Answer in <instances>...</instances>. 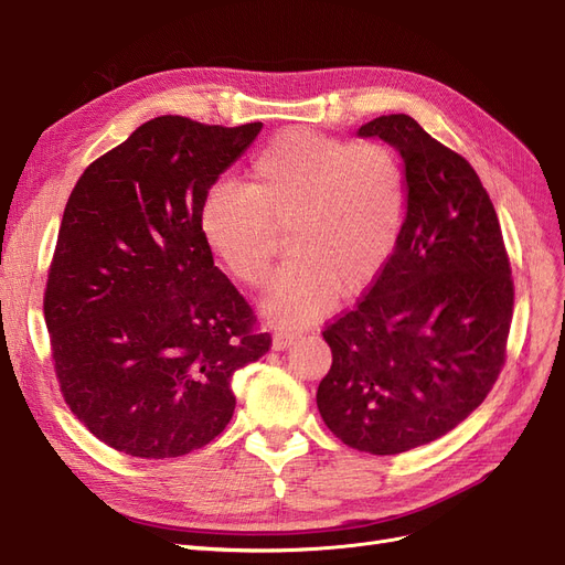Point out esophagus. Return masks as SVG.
Segmentation results:
<instances>
[{
    "mask_svg": "<svg viewBox=\"0 0 565 565\" xmlns=\"http://www.w3.org/2000/svg\"><path fill=\"white\" fill-rule=\"evenodd\" d=\"M297 339V332H289V330H280L273 334V349L280 351V349H287L292 341Z\"/></svg>",
    "mask_w": 565,
    "mask_h": 565,
    "instance_id": "esophagus-1",
    "label": "esophagus"
}]
</instances>
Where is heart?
<instances>
[{
	"mask_svg": "<svg viewBox=\"0 0 565 565\" xmlns=\"http://www.w3.org/2000/svg\"><path fill=\"white\" fill-rule=\"evenodd\" d=\"M405 210V167L388 143L292 127L254 152L245 185L218 183L204 195L200 233L216 264L256 289L285 231L289 259L264 311L301 324L328 313L339 292L361 295L382 276Z\"/></svg>",
	"mask_w": 565,
	"mask_h": 565,
	"instance_id": "obj_1",
	"label": "heart"
}]
</instances>
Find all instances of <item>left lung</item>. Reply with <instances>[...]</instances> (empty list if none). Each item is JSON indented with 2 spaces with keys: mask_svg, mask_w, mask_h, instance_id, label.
<instances>
[{
  "mask_svg": "<svg viewBox=\"0 0 565 565\" xmlns=\"http://www.w3.org/2000/svg\"><path fill=\"white\" fill-rule=\"evenodd\" d=\"M401 152L407 214L396 252L351 311L324 322L332 365L318 409L344 446L398 455L452 431L507 361L514 280L473 167L409 115L358 129Z\"/></svg>",
  "mask_w": 565,
  "mask_h": 565,
  "instance_id": "8db88e82",
  "label": "left lung"
}]
</instances>
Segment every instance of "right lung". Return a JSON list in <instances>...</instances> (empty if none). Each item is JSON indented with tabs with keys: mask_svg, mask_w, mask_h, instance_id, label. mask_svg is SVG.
Returning <instances> with one entry per match:
<instances>
[{
	"mask_svg": "<svg viewBox=\"0 0 565 565\" xmlns=\"http://www.w3.org/2000/svg\"><path fill=\"white\" fill-rule=\"evenodd\" d=\"M262 127L156 117L67 198L44 289L51 361L71 413L113 450L204 448L233 417V372L270 349L200 233L204 195Z\"/></svg>",
	"mask_w": 565,
	"mask_h": 565,
	"instance_id": "add662e5",
	"label": "right lung"
}]
</instances>
